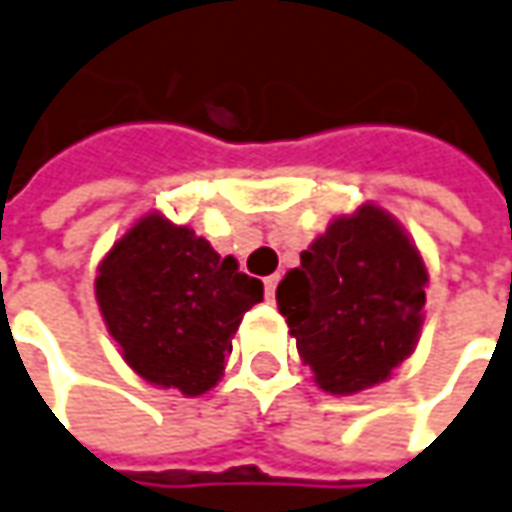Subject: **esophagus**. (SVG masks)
<instances>
[{"mask_svg": "<svg viewBox=\"0 0 512 512\" xmlns=\"http://www.w3.org/2000/svg\"><path fill=\"white\" fill-rule=\"evenodd\" d=\"M276 287H279V276H267L264 279V296L273 301V296H276Z\"/></svg>", "mask_w": 512, "mask_h": 512, "instance_id": "1", "label": "esophagus"}]
</instances>
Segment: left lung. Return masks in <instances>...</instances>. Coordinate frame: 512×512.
I'll return each mask as SVG.
<instances>
[{"label": "left lung", "instance_id": "8db88e82", "mask_svg": "<svg viewBox=\"0 0 512 512\" xmlns=\"http://www.w3.org/2000/svg\"><path fill=\"white\" fill-rule=\"evenodd\" d=\"M428 267L406 228L380 205L335 216L276 290L298 355L329 394L386 383L414 352Z\"/></svg>", "mask_w": 512, "mask_h": 512}]
</instances>
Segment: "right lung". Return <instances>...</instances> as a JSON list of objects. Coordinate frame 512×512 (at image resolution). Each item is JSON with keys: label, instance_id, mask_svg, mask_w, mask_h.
I'll return each mask as SVG.
<instances>
[{"label": "right lung", "instance_id": "add662e5", "mask_svg": "<svg viewBox=\"0 0 512 512\" xmlns=\"http://www.w3.org/2000/svg\"><path fill=\"white\" fill-rule=\"evenodd\" d=\"M95 298L135 375L200 397L219 383L242 315L262 301L264 284L188 225L152 211L101 259Z\"/></svg>", "mask_w": 512, "mask_h": 512}]
</instances>
